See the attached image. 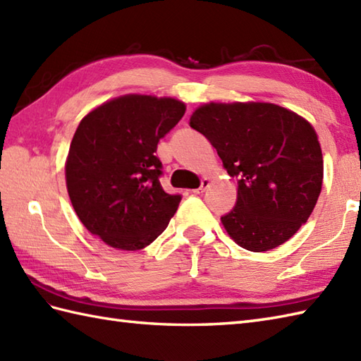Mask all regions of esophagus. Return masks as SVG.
Masks as SVG:
<instances>
[{
    "instance_id": "esophagus-1",
    "label": "esophagus",
    "mask_w": 361,
    "mask_h": 361,
    "mask_svg": "<svg viewBox=\"0 0 361 361\" xmlns=\"http://www.w3.org/2000/svg\"><path fill=\"white\" fill-rule=\"evenodd\" d=\"M208 188H209V180H208V178H203V180H202V183H200V188L195 189V190H192V192H194V194H203L204 190L208 189Z\"/></svg>"
}]
</instances>
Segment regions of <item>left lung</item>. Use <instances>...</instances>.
<instances>
[{
  "mask_svg": "<svg viewBox=\"0 0 361 361\" xmlns=\"http://www.w3.org/2000/svg\"><path fill=\"white\" fill-rule=\"evenodd\" d=\"M190 127L208 137L237 178V202L221 216L242 248L279 247L304 225L323 186V153L304 118L265 102L208 104Z\"/></svg>",
  "mask_w": 361,
  "mask_h": 361,
  "instance_id": "obj_1",
  "label": "left lung"
}]
</instances>
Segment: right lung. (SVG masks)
<instances>
[{
    "label": "right lung",
    "instance_id": "1",
    "mask_svg": "<svg viewBox=\"0 0 361 361\" xmlns=\"http://www.w3.org/2000/svg\"><path fill=\"white\" fill-rule=\"evenodd\" d=\"M186 106L171 97L128 94L80 121L66 159V188L88 231L113 248L136 251L164 231L180 194L159 183L158 142Z\"/></svg>",
    "mask_w": 361,
    "mask_h": 361
}]
</instances>
